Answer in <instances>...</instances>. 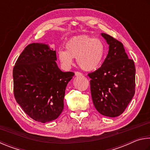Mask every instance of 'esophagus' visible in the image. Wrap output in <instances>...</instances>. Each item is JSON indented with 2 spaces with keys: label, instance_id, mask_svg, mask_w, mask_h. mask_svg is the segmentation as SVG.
<instances>
[{
  "label": "esophagus",
  "instance_id": "obj_1",
  "mask_svg": "<svg viewBox=\"0 0 150 150\" xmlns=\"http://www.w3.org/2000/svg\"><path fill=\"white\" fill-rule=\"evenodd\" d=\"M75 75L76 76H82L83 74H82V73H81V72H78V71H76V72H75Z\"/></svg>",
  "mask_w": 150,
  "mask_h": 150
}]
</instances>
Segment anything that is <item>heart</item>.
Here are the masks:
<instances>
[{
    "label": "heart",
    "mask_w": 150,
    "mask_h": 150,
    "mask_svg": "<svg viewBox=\"0 0 150 150\" xmlns=\"http://www.w3.org/2000/svg\"><path fill=\"white\" fill-rule=\"evenodd\" d=\"M66 51L60 50L59 59L65 67H70L73 58L82 70L91 71L101 64L104 57L105 47L100 39L87 35L74 37L66 43Z\"/></svg>",
    "instance_id": "b5f03b06"
}]
</instances>
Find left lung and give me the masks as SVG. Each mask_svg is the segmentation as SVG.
I'll return each instance as SVG.
<instances>
[{"label":"left lung","mask_w":150,"mask_h":150,"mask_svg":"<svg viewBox=\"0 0 150 150\" xmlns=\"http://www.w3.org/2000/svg\"><path fill=\"white\" fill-rule=\"evenodd\" d=\"M109 45L101 67L88 74L93 103L99 113L115 117L121 115L135 93L136 68L121 42L101 33Z\"/></svg>","instance_id":"left-lung-1"}]
</instances>
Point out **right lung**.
Instances as JSON below:
<instances>
[{
  "mask_svg": "<svg viewBox=\"0 0 150 150\" xmlns=\"http://www.w3.org/2000/svg\"><path fill=\"white\" fill-rule=\"evenodd\" d=\"M56 60V51L33 43L22 52L13 68L16 101L29 117L43 123L61 114L66 88L74 75L62 72Z\"/></svg>",
  "mask_w": 150,
  "mask_h": 150,
  "instance_id": "obj_1",
  "label": "right lung"
}]
</instances>
